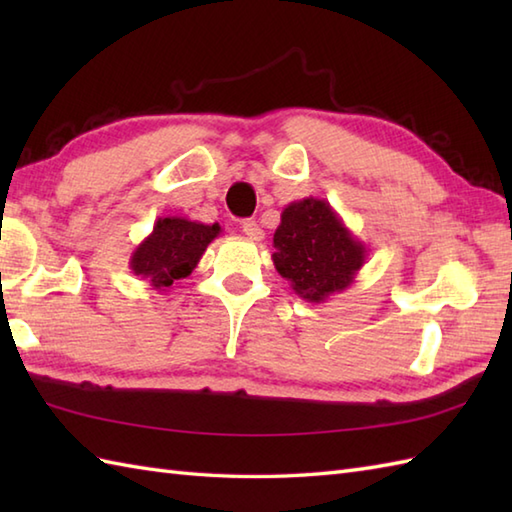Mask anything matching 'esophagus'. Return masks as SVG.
<instances>
[{
	"label": "esophagus",
	"mask_w": 512,
	"mask_h": 512,
	"mask_svg": "<svg viewBox=\"0 0 512 512\" xmlns=\"http://www.w3.org/2000/svg\"><path fill=\"white\" fill-rule=\"evenodd\" d=\"M242 231H244V235H248L250 239H255V242H262V239H264V228L259 226L255 220H246V222L242 224Z\"/></svg>",
	"instance_id": "34e87169"
}]
</instances>
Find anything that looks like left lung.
<instances>
[{
    "label": "left lung",
    "mask_w": 512,
    "mask_h": 512,
    "mask_svg": "<svg viewBox=\"0 0 512 512\" xmlns=\"http://www.w3.org/2000/svg\"><path fill=\"white\" fill-rule=\"evenodd\" d=\"M273 246L277 273L310 303H323L350 288L367 259V246L330 202L312 195L281 211Z\"/></svg>",
    "instance_id": "left-lung-1"
}]
</instances>
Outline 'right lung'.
<instances>
[{
    "mask_svg": "<svg viewBox=\"0 0 512 512\" xmlns=\"http://www.w3.org/2000/svg\"><path fill=\"white\" fill-rule=\"evenodd\" d=\"M220 233L222 226L217 222L202 224L182 215L158 217L154 231L134 248L129 268L154 290L169 292L178 279L193 273L204 250Z\"/></svg>",
    "mask_w": 512,
    "mask_h": 512,
    "instance_id": "1",
    "label": "right lung"
}]
</instances>
